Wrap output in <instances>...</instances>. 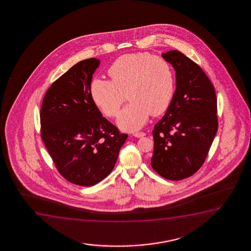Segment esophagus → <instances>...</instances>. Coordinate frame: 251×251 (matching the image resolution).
Listing matches in <instances>:
<instances>
[{
	"label": "esophagus",
	"instance_id": "1",
	"mask_svg": "<svg viewBox=\"0 0 251 251\" xmlns=\"http://www.w3.org/2000/svg\"><path fill=\"white\" fill-rule=\"evenodd\" d=\"M133 135H134V136H135V137L141 138L143 137V136H145V135H146V134H145L144 132H136V133H134V134H133Z\"/></svg>",
	"mask_w": 251,
	"mask_h": 251
}]
</instances>
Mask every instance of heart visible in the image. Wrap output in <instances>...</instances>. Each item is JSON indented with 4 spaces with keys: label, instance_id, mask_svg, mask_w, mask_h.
I'll return each instance as SVG.
<instances>
[{
    "label": "heart",
    "instance_id": "b5f03b06",
    "mask_svg": "<svg viewBox=\"0 0 251 251\" xmlns=\"http://www.w3.org/2000/svg\"><path fill=\"white\" fill-rule=\"evenodd\" d=\"M110 80L94 79L90 86L93 103L106 117L117 116L124 95L130 103L121 111L118 126L136 131L150 115L158 117L168 110L175 95L176 76L166 59L149 52L120 56L110 66Z\"/></svg>",
    "mask_w": 251,
    "mask_h": 251
}]
</instances>
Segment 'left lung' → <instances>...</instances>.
Masks as SVG:
<instances>
[{"label": "left lung", "instance_id": "1", "mask_svg": "<svg viewBox=\"0 0 251 251\" xmlns=\"http://www.w3.org/2000/svg\"><path fill=\"white\" fill-rule=\"evenodd\" d=\"M176 70V89L165 116L152 130L151 167L178 181L194 175L206 160L219 122L215 90L201 68L178 50L162 53Z\"/></svg>", "mask_w": 251, "mask_h": 251}]
</instances>
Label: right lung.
Returning <instances> with one entry per match:
<instances>
[{"instance_id": "1", "label": "right lung", "mask_w": 251, "mask_h": 251, "mask_svg": "<svg viewBox=\"0 0 251 251\" xmlns=\"http://www.w3.org/2000/svg\"><path fill=\"white\" fill-rule=\"evenodd\" d=\"M99 59L73 66L45 93L40 134L62 176L77 185L93 186L110 174L127 137L103 117L90 94Z\"/></svg>"}]
</instances>
